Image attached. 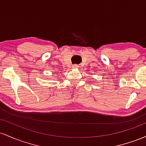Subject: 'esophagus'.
<instances>
[{
    "label": "esophagus",
    "mask_w": 146,
    "mask_h": 146,
    "mask_svg": "<svg viewBox=\"0 0 146 146\" xmlns=\"http://www.w3.org/2000/svg\"><path fill=\"white\" fill-rule=\"evenodd\" d=\"M72 68L74 69H78V65H73Z\"/></svg>",
    "instance_id": "esophagus-1"
}]
</instances>
